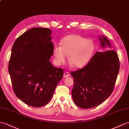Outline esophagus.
I'll return each mask as SVG.
<instances>
[{"label": "esophagus", "instance_id": "34e87169", "mask_svg": "<svg viewBox=\"0 0 129 129\" xmlns=\"http://www.w3.org/2000/svg\"><path fill=\"white\" fill-rule=\"evenodd\" d=\"M69 73H68V72H65V73H64V78H66V77H69Z\"/></svg>", "mask_w": 129, "mask_h": 129}]
</instances>
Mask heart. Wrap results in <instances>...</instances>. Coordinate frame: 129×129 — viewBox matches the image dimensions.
I'll return each mask as SVG.
<instances>
[{"label":"heart","mask_w":129,"mask_h":129,"mask_svg":"<svg viewBox=\"0 0 129 129\" xmlns=\"http://www.w3.org/2000/svg\"><path fill=\"white\" fill-rule=\"evenodd\" d=\"M94 49L93 42L80 35L66 36L61 42V47L54 48L53 54L59 64L64 63L69 56V63L72 67L81 68L88 62Z\"/></svg>","instance_id":"heart-1"}]
</instances>
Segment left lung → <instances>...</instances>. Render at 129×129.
Listing matches in <instances>:
<instances>
[{
	"label": "left lung",
	"instance_id": "obj_1",
	"mask_svg": "<svg viewBox=\"0 0 129 129\" xmlns=\"http://www.w3.org/2000/svg\"><path fill=\"white\" fill-rule=\"evenodd\" d=\"M101 47L111 48L108 39L99 37ZM120 68L118 54L115 50L98 52L84 68L71 72L74 77L71 91L74 103L83 109L97 107L110 96Z\"/></svg>",
	"mask_w": 129,
	"mask_h": 129
}]
</instances>
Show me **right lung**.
I'll return each instance as SVG.
<instances>
[{"mask_svg":"<svg viewBox=\"0 0 129 129\" xmlns=\"http://www.w3.org/2000/svg\"><path fill=\"white\" fill-rule=\"evenodd\" d=\"M52 31L47 28L28 29L15 41L9 63L15 94L29 106L41 107L52 98L63 70L51 64L54 46Z\"/></svg>","mask_w":129,"mask_h":129,"instance_id":"obj_1","label":"right lung"}]
</instances>
